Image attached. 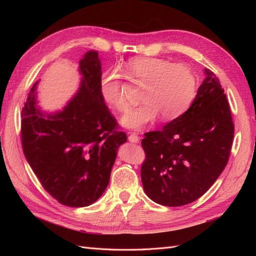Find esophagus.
I'll return each mask as SVG.
<instances>
[{
	"instance_id": "1",
	"label": "esophagus",
	"mask_w": 256,
	"mask_h": 256,
	"mask_svg": "<svg viewBox=\"0 0 256 256\" xmlns=\"http://www.w3.org/2000/svg\"><path fill=\"white\" fill-rule=\"evenodd\" d=\"M128 138H129V141H130L131 143H138V140H140V138H138V134H134V132L130 134L129 136H128Z\"/></svg>"
}]
</instances>
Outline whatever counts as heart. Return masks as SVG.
I'll use <instances>...</instances> for the list:
<instances>
[{
  "label": "heart",
  "instance_id": "1",
  "mask_svg": "<svg viewBox=\"0 0 256 256\" xmlns=\"http://www.w3.org/2000/svg\"><path fill=\"white\" fill-rule=\"evenodd\" d=\"M126 70L131 80L146 86L141 98L144 104L126 112L120 120L122 127L140 130L159 115L164 122L173 120L187 111L194 99L196 78L187 66L159 58H134L126 63ZM100 92L113 109L122 112L128 108L122 74L116 69L102 76Z\"/></svg>",
  "mask_w": 256,
  "mask_h": 256
}]
</instances>
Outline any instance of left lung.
I'll list each match as a JSON object with an SVG mask.
<instances>
[{
  "label": "left lung",
  "instance_id": "1",
  "mask_svg": "<svg viewBox=\"0 0 256 256\" xmlns=\"http://www.w3.org/2000/svg\"><path fill=\"white\" fill-rule=\"evenodd\" d=\"M205 79L189 109L158 131L145 134L143 188L154 202L177 207L194 202L226 168L234 124L220 81L204 69Z\"/></svg>",
  "mask_w": 256,
  "mask_h": 256
}]
</instances>
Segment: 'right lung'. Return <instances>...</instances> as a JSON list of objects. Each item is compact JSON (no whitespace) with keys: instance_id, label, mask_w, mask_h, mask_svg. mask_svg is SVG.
I'll list each match as a JSON object with an SVG mask.
<instances>
[{"instance_id":"add662e5","label":"right lung","mask_w":256,"mask_h":256,"mask_svg":"<svg viewBox=\"0 0 256 256\" xmlns=\"http://www.w3.org/2000/svg\"><path fill=\"white\" fill-rule=\"evenodd\" d=\"M81 82L62 110L46 112L38 106L37 85L22 109L23 152L49 194L60 204L86 207L102 196L118 147L127 136L100 92L102 63L90 50L79 60Z\"/></svg>"}]
</instances>
